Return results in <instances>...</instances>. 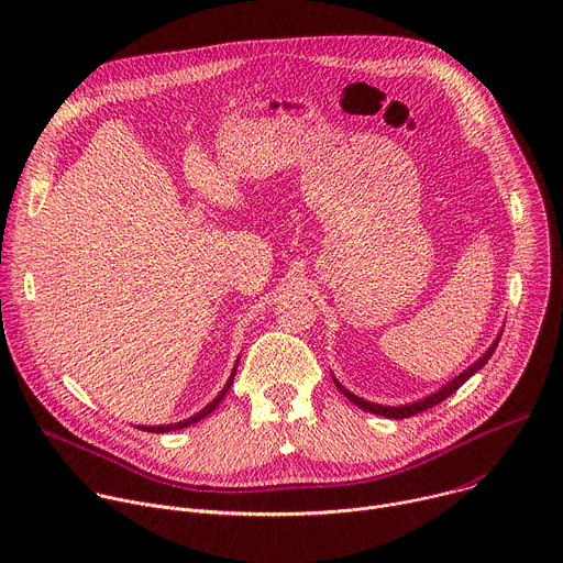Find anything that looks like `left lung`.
<instances>
[{"label":"left lung","instance_id":"8db88e82","mask_svg":"<svg viewBox=\"0 0 563 563\" xmlns=\"http://www.w3.org/2000/svg\"><path fill=\"white\" fill-rule=\"evenodd\" d=\"M499 339H501V332L497 334V339L493 341V345L486 350V354H481L478 361H474L467 369H463L459 376H454L450 383H445V385L439 387L437 391L428 394L426 398H419V400H415V404H406V406H378V404H372V400H365V398L356 396L354 391H350L345 385H341V383L336 380V376H332V378H334L336 387L341 389V394H345V396L352 400V404L358 406L361 410H365V412H369V415L385 417V419H408V417H415V415H419V412H423V410H428V408H432V406H439L441 400H445L450 394H454L470 376H474L481 367H484V365L490 361V356L495 354V350H497V345H499Z\"/></svg>","mask_w":563,"mask_h":563}]
</instances>
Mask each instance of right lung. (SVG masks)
Returning a JSON list of instances; mask_svg holds the SVG:
<instances>
[{
  "instance_id": "right-lung-1",
  "label": "right lung",
  "mask_w": 563,
  "mask_h": 563,
  "mask_svg": "<svg viewBox=\"0 0 563 563\" xmlns=\"http://www.w3.org/2000/svg\"><path fill=\"white\" fill-rule=\"evenodd\" d=\"M240 361V358H238ZM238 361H235V365H233V369H231V376L227 378V383H224V387L220 389V394L213 398V400H209V404L198 412V415H194V417H189V419H185V421H178V423H169V426H137L140 430H144V432H155V434H163V432H172V430H183V428H189V426H194V423H198L200 419H205V417H209L216 408H218V404L220 400L224 398V394L229 391V387L233 385V376H235V369H238Z\"/></svg>"
}]
</instances>
